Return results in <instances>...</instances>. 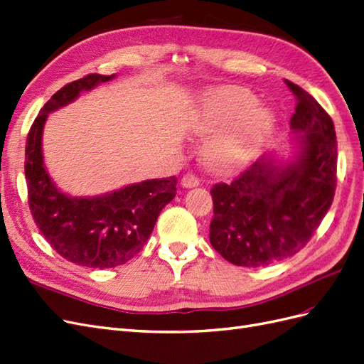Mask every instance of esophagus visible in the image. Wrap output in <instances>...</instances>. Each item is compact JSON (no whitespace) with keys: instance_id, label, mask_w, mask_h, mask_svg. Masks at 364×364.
<instances>
[{"instance_id":"esophagus-1","label":"esophagus","mask_w":364,"mask_h":364,"mask_svg":"<svg viewBox=\"0 0 364 364\" xmlns=\"http://www.w3.org/2000/svg\"><path fill=\"white\" fill-rule=\"evenodd\" d=\"M181 183H182V186H185V188H194V186H198L200 179L196 176L194 173H186L185 176L182 178Z\"/></svg>"}]
</instances>
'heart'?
I'll list each match as a JSON object with an SVG mask.
<instances>
[{
	"mask_svg": "<svg viewBox=\"0 0 364 364\" xmlns=\"http://www.w3.org/2000/svg\"><path fill=\"white\" fill-rule=\"evenodd\" d=\"M274 123L272 112L257 105V97L242 87H221L203 93L190 112V129L212 135L206 162L218 173L245 167L265 141Z\"/></svg>",
	"mask_w": 364,
	"mask_h": 364,
	"instance_id": "1",
	"label": "heart"
}]
</instances>
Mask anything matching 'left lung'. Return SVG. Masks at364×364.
I'll list each match as a JSON object with an SVG mask.
<instances>
[{
	"mask_svg": "<svg viewBox=\"0 0 364 364\" xmlns=\"http://www.w3.org/2000/svg\"><path fill=\"white\" fill-rule=\"evenodd\" d=\"M296 99L291 162L263 156L230 183H215L209 241L233 265L257 268L304 248L336 193L337 141L331 117L301 87L284 81Z\"/></svg>",
	"mask_w": 364,
	"mask_h": 364,
	"instance_id": "obj_1",
	"label": "left lung"
}]
</instances>
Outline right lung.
I'll return each instance as SVG.
<instances>
[{
  "label": "right lung",
  "mask_w": 364,
  "mask_h": 364,
  "mask_svg": "<svg viewBox=\"0 0 364 364\" xmlns=\"http://www.w3.org/2000/svg\"><path fill=\"white\" fill-rule=\"evenodd\" d=\"M114 77L90 73L66 84L43 105L25 144V179L37 228L61 257L99 269L123 265L140 253L159 212L176 196L178 183L171 176L132 183L96 197H72L60 191L49 178L42 154V134L49 112Z\"/></svg>",
  "instance_id": "add662e5"
}]
</instances>
